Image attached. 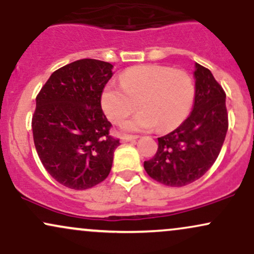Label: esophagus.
<instances>
[{
  "label": "esophagus",
  "instance_id": "obj_1",
  "mask_svg": "<svg viewBox=\"0 0 254 254\" xmlns=\"http://www.w3.org/2000/svg\"><path fill=\"white\" fill-rule=\"evenodd\" d=\"M137 136H133V135H127V133H124V135H122L121 139L122 142H129V141H133V139H136Z\"/></svg>",
  "mask_w": 254,
  "mask_h": 254
}]
</instances>
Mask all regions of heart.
<instances>
[{
  "instance_id": "1",
  "label": "heart",
  "mask_w": 254,
  "mask_h": 254,
  "mask_svg": "<svg viewBox=\"0 0 254 254\" xmlns=\"http://www.w3.org/2000/svg\"><path fill=\"white\" fill-rule=\"evenodd\" d=\"M196 99V84L188 71L159 64L127 69L121 86L109 83L101 94V107L113 124H121L137 110L142 111L124 124L132 131H161L180 127L190 115Z\"/></svg>"
}]
</instances>
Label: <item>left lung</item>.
<instances>
[{"instance_id":"left-lung-1","label":"left lung","mask_w":254,"mask_h":254,"mask_svg":"<svg viewBox=\"0 0 254 254\" xmlns=\"http://www.w3.org/2000/svg\"><path fill=\"white\" fill-rule=\"evenodd\" d=\"M196 99L184 123L159 137L155 155L144 161L151 179L172 188L196 182L216 161L227 130L226 93L205 66L196 63Z\"/></svg>"}]
</instances>
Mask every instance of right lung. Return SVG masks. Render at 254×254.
Listing matches in <instances>:
<instances>
[{
	"label": "right lung",
	"instance_id": "add662e5",
	"mask_svg": "<svg viewBox=\"0 0 254 254\" xmlns=\"http://www.w3.org/2000/svg\"><path fill=\"white\" fill-rule=\"evenodd\" d=\"M113 65L84 58L51 74L37 95L33 141L48 173L66 188L86 190L106 179L119 138L101 109Z\"/></svg>",
	"mask_w": 254,
	"mask_h": 254
}]
</instances>
